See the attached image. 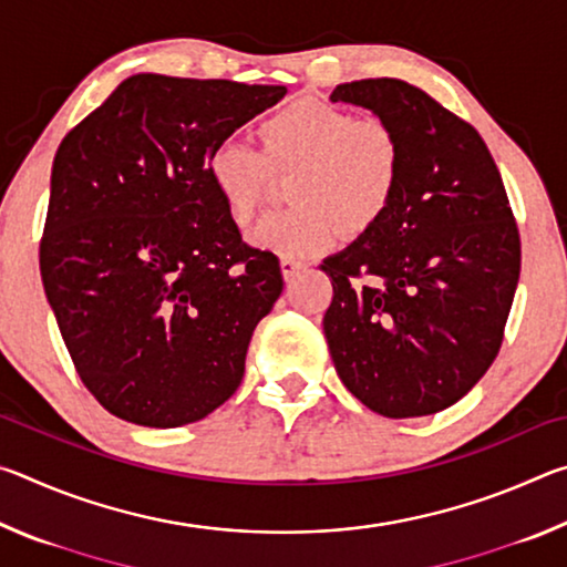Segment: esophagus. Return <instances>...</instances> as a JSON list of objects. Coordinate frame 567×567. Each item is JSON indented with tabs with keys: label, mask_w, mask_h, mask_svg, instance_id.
I'll use <instances>...</instances> for the list:
<instances>
[{
	"label": "esophagus",
	"mask_w": 567,
	"mask_h": 567,
	"mask_svg": "<svg viewBox=\"0 0 567 567\" xmlns=\"http://www.w3.org/2000/svg\"><path fill=\"white\" fill-rule=\"evenodd\" d=\"M280 270H282V277H285V280L290 282V280H295L297 275L307 270V265H305V262H300V260H290V257H282V260H280Z\"/></svg>",
	"instance_id": "esophagus-1"
}]
</instances>
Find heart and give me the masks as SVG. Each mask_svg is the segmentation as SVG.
Segmentation results:
<instances>
[{
    "mask_svg": "<svg viewBox=\"0 0 567 567\" xmlns=\"http://www.w3.org/2000/svg\"><path fill=\"white\" fill-rule=\"evenodd\" d=\"M260 137L262 152L229 137L207 155V179L235 225L257 213L270 169L295 172L287 182L295 205L255 227L249 243L257 249L305 260L338 245L342 229L362 235L385 217L400 182V147L382 122L297 100L260 124Z\"/></svg>",
    "mask_w": 567,
    "mask_h": 567,
    "instance_id": "b5f03b06",
    "label": "heart"
}]
</instances>
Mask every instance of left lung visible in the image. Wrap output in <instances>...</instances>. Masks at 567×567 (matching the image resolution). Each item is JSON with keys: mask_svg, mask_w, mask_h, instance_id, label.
Returning a JSON list of instances; mask_svg holds the SVG:
<instances>
[{"mask_svg": "<svg viewBox=\"0 0 567 567\" xmlns=\"http://www.w3.org/2000/svg\"><path fill=\"white\" fill-rule=\"evenodd\" d=\"M330 100L370 110L400 147L385 217L322 260L334 370L378 415H433L467 395L501 350L520 277L503 177L477 130L415 84L344 82Z\"/></svg>", "mask_w": 567, "mask_h": 567, "instance_id": "1", "label": "left lung"}]
</instances>
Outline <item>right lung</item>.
<instances>
[{
  "mask_svg": "<svg viewBox=\"0 0 567 567\" xmlns=\"http://www.w3.org/2000/svg\"><path fill=\"white\" fill-rule=\"evenodd\" d=\"M287 94L132 74L62 140L40 270L76 372L104 410L179 427L235 395L282 292L207 179V155Z\"/></svg>",
  "mask_w": 567,
  "mask_h": 567,
  "instance_id": "right-lung-1",
  "label": "right lung"
}]
</instances>
